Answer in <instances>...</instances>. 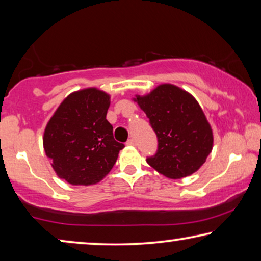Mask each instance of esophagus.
Wrapping results in <instances>:
<instances>
[{"instance_id": "esophagus-1", "label": "esophagus", "mask_w": 261, "mask_h": 261, "mask_svg": "<svg viewBox=\"0 0 261 261\" xmlns=\"http://www.w3.org/2000/svg\"><path fill=\"white\" fill-rule=\"evenodd\" d=\"M126 145H129V146H135L136 145V143H135V140L132 139V138H130L129 140H127L126 142Z\"/></svg>"}]
</instances>
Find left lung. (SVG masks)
Returning a JSON list of instances; mask_svg holds the SVG:
<instances>
[{
	"mask_svg": "<svg viewBox=\"0 0 261 261\" xmlns=\"http://www.w3.org/2000/svg\"><path fill=\"white\" fill-rule=\"evenodd\" d=\"M135 96L158 137V152L147 164L174 180L197 172L213 151L214 135L195 97L172 84Z\"/></svg>",
	"mask_w": 261,
	"mask_h": 261,
	"instance_id": "left-lung-1",
	"label": "left lung"
}]
</instances>
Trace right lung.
I'll return each instance as SVG.
<instances>
[{"label":"right lung","mask_w":261,"mask_h":261,"mask_svg":"<svg viewBox=\"0 0 261 261\" xmlns=\"http://www.w3.org/2000/svg\"><path fill=\"white\" fill-rule=\"evenodd\" d=\"M110 95L96 87L75 90L60 103L45 126L43 146L60 179L72 186L100 182L114 167L124 144L107 121Z\"/></svg>","instance_id":"add662e5"}]
</instances>
